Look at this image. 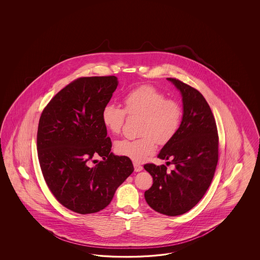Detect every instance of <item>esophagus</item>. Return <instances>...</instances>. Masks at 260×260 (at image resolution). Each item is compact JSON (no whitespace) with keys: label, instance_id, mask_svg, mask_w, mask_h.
Instances as JSON below:
<instances>
[{"label":"esophagus","instance_id":"esophagus-1","mask_svg":"<svg viewBox=\"0 0 260 260\" xmlns=\"http://www.w3.org/2000/svg\"><path fill=\"white\" fill-rule=\"evenodd\" d=\"M134 167L135 172H141L142 170H143V167H142L141 164H139L137 162H134Z\"/></svg>","mask_w":260,"mask_h":260}]
</instances>
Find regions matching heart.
Returning a JSON list of instances; mask_svg holds the SVG:
<instances>
[{
	"instance_id": "1",
	"label": "heart",
	"mask_w": 260,
	"mask_h": 260,
	"mask_svg": "<svg viewBox=\"0 0 260 260\" xmlns=\"http://www.w3.org/2000/svg\"><path fill=\"white\" fill-rule=\"evenodd\" d=\"M124 109L108 104L102 110L103 124L112 134H118L126 115L141 116L140 134L136 139H122L115 144V151L136 162H142L156 150V143L166 144L177 133L182 120L180 104L166 97L156 87L143 85L126 92Z\"/></svg>"
}]
</instances>
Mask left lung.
Wrapping results in <instances>:
<instances>
[{
  "label": "left lung",
  "instance_id": "8db88e82",
  "mask_svg": "<svg viewBox=\"0 0 260 260\" xmlns=\"http://www.w3.org/2000/svg\"><path fill=\"white\" fill-rule=\"evenodd\" d=\"M167 79L181 92L183 118L177 133L157 155L170 160L167 166L172 164L173 170L144 165L153 179L145 199L157 213L175 216L191 210L209 189L218 162V134L204 96L178 79Z\"/></svg>",
  "mask_w": 260,
  "mask_h": 260
}]
</instances>
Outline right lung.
I'll use <instances>...</instances> for the list:
<instances>
[{
    "instance_id": "obj_1",
    "label": "right lung",
    "mask_w": 260,
    "mask_h": 260,
    "mask_svg": "<svg viewBox=\"0 0 260 260\" xmlns=\"http://www.w3.org/2000/svg\"><path fill=\"white\" fill-rule=\"evenodd\" d=\"M117 85L115 76L80 77L41 114L37 150L43 176L56 200L74 213L105 209L134 172L129 158L110 152L111 140L103 124V109Z\"/></svg>"
}]
</instances>
